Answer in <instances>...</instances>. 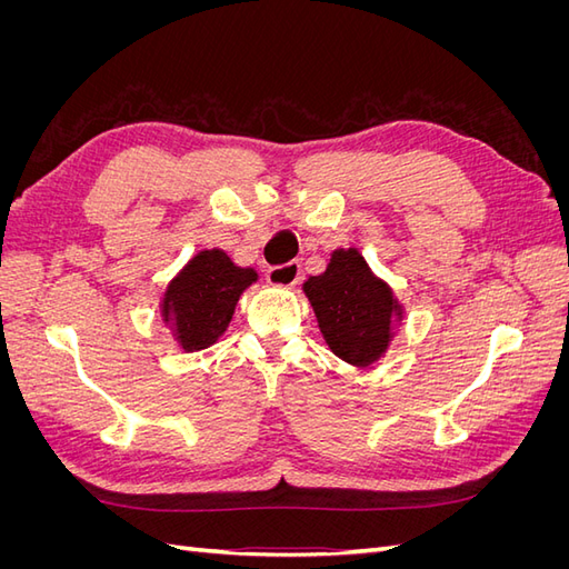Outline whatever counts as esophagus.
<instances>
[{
    "label": "esophagus",
    "mask_w": 569,
    "mask_h": 569,
    "mask_svg": "<svg viewBox=\"0 0 569 569\" xmlns=\"http://www.w3.org/2000/svg\"><path fill=\"white\" fill-rule=\"evenodd\" d=\"M266 280L272 287H295L301 280V266L299 263H287V266L270 268L268 274H266Z\"/></svg>",
    "instance_id": "obj_1"
}]
</instances>
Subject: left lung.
<instances>
[{"label": "left lung", "instance_id": "1", "mask_svg": "<svg viewBox=\"0 0 569 569\" xmlns=\"http://www.w3.org/2000/svg\"><path fill=\"white\" fill-rule=\"evenodd\" d=\"M327 347L343 363L368 368L380 360L403 320V306L377 278L358 249H335L325 272L303 282Z\"/></svg>", "mask_w": 569, "mask_h": 569}]
</instances>
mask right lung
Masks as SVG:
<instances>
[{"instance_id":"obj_1","label":"right lung","mask_w":569,"mask_h":569,"mask_svg":"<svg viewBox=\"0 0 569 569\" xmlns=\"http://www.w3.org/2000/svg\"><path fill=\"white\" fill-rule=\"evenodd\" d=\"M258 280L253 268H239L222 249H203L168 282L161 318L184 353L209 349L234 316V306Z\"/></svg>"}]
</instances>
